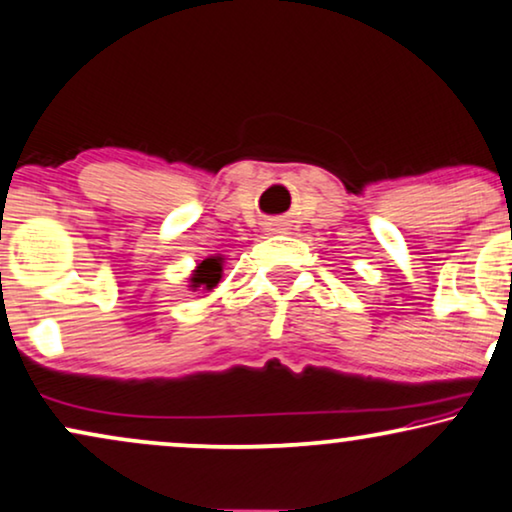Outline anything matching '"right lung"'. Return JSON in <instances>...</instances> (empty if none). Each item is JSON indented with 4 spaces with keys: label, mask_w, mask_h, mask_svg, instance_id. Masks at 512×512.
Here are the masks:
<instances>
[{
    "label": "right lung",
    "mask_w": 512,
    "mask_h": 512,
    "mask_svg": "<svg viewBox=\"0 0 512 512\" xmlns=\"http://www.w3.org/2000/svg\"><path fill=\"white\" fill-rule=\"evenodd\" d=\"M222 260L224 257H205L203 262L193 269L191 288L193 290H212L222 278Z\"/></svg>",
    "instance_id": "obj_1"
}]
</instances>
